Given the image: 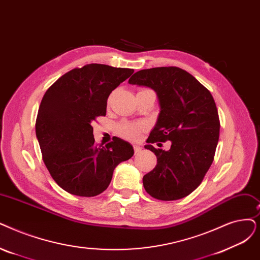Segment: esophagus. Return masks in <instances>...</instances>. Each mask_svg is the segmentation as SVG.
<instances>
[{"label": "esophagus", "mask_w": 260, "mask_h": 260, "mask_svg": "<svg viewBox=\"0 0 260 260\" xmlns=\"http://www.w3.org/2000/svg\"><path fill=\"white\" fill-rule=\"evenodd\" d=\"M141 150H142V148L140 145H137V144H135L134 145V151H135V154H139L140 152H141Z\"/></svg>", "instance_id": "1"}]
</instances>
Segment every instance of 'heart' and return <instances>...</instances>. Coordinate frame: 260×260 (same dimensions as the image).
Instances as JSON below:
<instances>
[{"label":"heart","mask_w":260,"mask_h":260,"mask_svg":"<svg viewBox=\"0 0 260 260\" xmlns=\"http://www.w3.org/2000/svg\"><path fill=\"white\" fill-rule=\"evenodd\" d=\"M148 89H141L139 92L145 91ZM144 128V124L142 123H133V122H122L117 126V132L123 138L134 140L138 138L140 132Z\"/></svg>","instance_id":"b5f03b06"}]
</instances>
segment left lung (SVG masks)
<instances>
[{
  "label": "left lung",
  "instance_id": "left-lung-1",
  "mask_svg": "<svg viewBox=\"0 0 260 260\" xmlns=\"http://www.w3.org/2000/svg\"><path fill=\"white\" fill-rule=\"evenodd\" d=\"M153 89L160 112L144 148L155 153L157 165L143 176V187L160 201L183 199L194 191L210 168L219 141L220 120L209 90L177 67L140 70L128 81ZM172 141L169 151L156 142ZM161 144V143H159Z\"/></svg>",
  "mask_w": 260,
  "mask_h": 260
}]
</instances>
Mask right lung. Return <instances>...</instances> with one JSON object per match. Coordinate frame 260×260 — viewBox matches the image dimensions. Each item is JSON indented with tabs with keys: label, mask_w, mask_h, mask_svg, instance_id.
Returning <instances> with one entry per match:
<instances>
[{
	"label": "right lung",
	"mask_w": 260,
	"mask_h": 260,
	"mask_svg": "<svg viewBox=\"0 0 260 260\" xmlns=\"http://www.w3.org/2000/svg\"><path fill=\"white\" fill-rule=\"evenodd\" d=\"M134 73L127 68L89 63L67 72L44 93L36 119L42 159L60 188L95 197L109 186L115 168L134 155L118 137L95 144L92 123L106 115L111 91Z\"/></svg>",
	"instance_id": "obj_1"
}]
</instances>
